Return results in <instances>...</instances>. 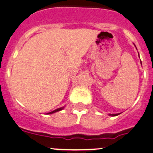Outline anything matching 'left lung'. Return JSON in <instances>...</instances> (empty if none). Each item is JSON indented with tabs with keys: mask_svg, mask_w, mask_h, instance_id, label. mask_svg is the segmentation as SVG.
Returning <instances> with one entry per match:
<instances>
[{
	"mask_svg": "<svg viewBox=\"0 0 153 153\" xmlns=\"http://www.w3.org/2000/svg\"><path fill=\"white\" fill-rule=\"evenodd\" d=\"M141 65H142V62H141ZM120 114H109V116H112V117H114V116H117V115H119Z\"/></svg>",
	"mask_w": 153,
	"mask_h": 153,
	"instance_id": "1",
	"label": "left lung"
}]
</instances>
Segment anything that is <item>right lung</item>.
Instances as JSON below:
<instances>
[{
  "mask_svg": "<svg viewBox=\"0 0 153 153\" xmlns=\"http://www.w3.org/2000/svg\"><path fill=\"white\" fill-rule=\"evenodd\" d=\"M64 107H59V108H58V109H56V110H55V111H51V112L48 113L47 114H54V113H56V112H58V111H62V110H63V109H64Z\"/></svg>",
  "mask_w": 153,
  "mask_h": 153,
  "instance_id": "1",
  "label": "right lung"
}]
</instances>
